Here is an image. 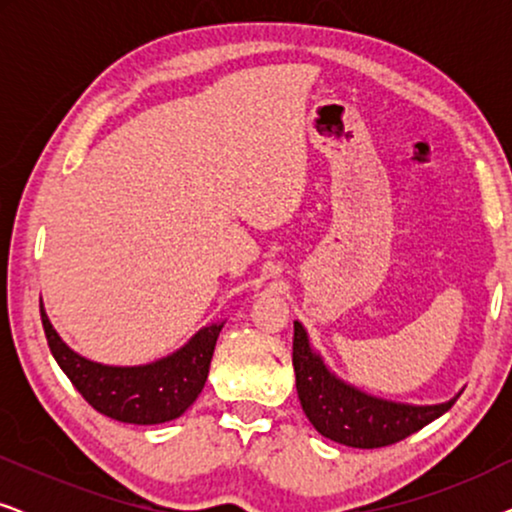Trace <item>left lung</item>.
I'll list each match as a JSON object with an SVG mask.
<instances>
[{
    "instance_id": "obj_1",
    "label": "left lung",
    "mask_w": 512,
    "mask_h": 512,
    "mask_svg": "<svg viewBox=\"0 0 512 512\" xmlns=\"http://www.w3.org/2000/svg\"><path fill=\"white\" fill-rule=\"evenodd\" d=\"M293 370L307 419L321 436L359 450L394 445L445 415L457 398L438 405H405L368 396L338 380L317 352L300 321H293Z\"/></svg>"
}]
</instances>
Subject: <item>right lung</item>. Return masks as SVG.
I'll use <instances>...</instances> for the list:
<instances>
[{
  "mask_svg": "<svg viewBox=\"0 0 512 512\" xmlns=\"http://www.w3.org/2000/svg\"><path fill=\"white\" fill-rule=\"evenodd\" d=\"M39 310L53 359L76 391L97 412L125 424H163L184 415L205 387L216 338L223 328V321L205 326L167 359L121 368L102 366L72 352L55 333L41 303Z\"/></svg>",
  "mask_w": 512,
  "mask_h": 512,
  "instance_id": "right-lung-1",
  "label": "right lung"
}]
</instances>
